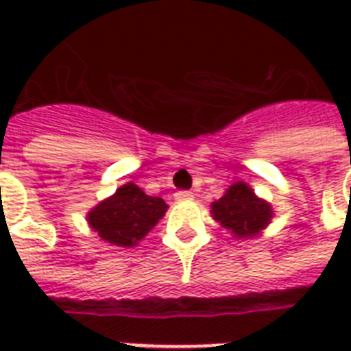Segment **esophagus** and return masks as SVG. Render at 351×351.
Wrapping results in <instances>:
<instances>
[{
	"instance_id": "1",
	"label": "esophagus",
	"mask_w": 351,
	"mask_h": 351,
	"mask_svg": "<svg viewBox=\"0 0 351 351\" xmlns=\"http://www.w3.org/2000/svg\"><path fill=\"white\" fill-rule=\"evenodd\" d=\"M175 198L176 200H189V198H193V193L191 191H178V193H175Z\"/></svg>"
}]
</instances>
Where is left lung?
Listing matches in <instances>:
<instances>
[{
    "instance_id": "1",
    "label": "left lung",
    "mask_w": 351,
    "mask_h": 351,
    "mask_svg": "<svg viewBox=\"0 0 351 351\" xmlns=\"http://www.w3.org/2000/svg\"><path fill=\"white\" fill-rule=\"evenodd\" d=\"M211 215L222 228L239 239H250L261 233L273 217L271 206L255 195L244 182H234L224 197L211 204Z\"/></svg>"
}]
</instances>
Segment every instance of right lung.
Segmentation results:
<instances>
[{"mask_svg":"<svg viewBox=\"0 0 351 351\" xmlns=\"http://www.w3.org/2000/svg\"><path fill=\"white\" fill-rule=\"evenodd\" d=\"M167 211L160 197H149L132 182L118 187L87 215V222L101 240L120 247L136 245Z\"/></svg>","mask_w":351,"mask_h":351,"instance_id":"add662e5","label":"right lung"}]
</instances>
